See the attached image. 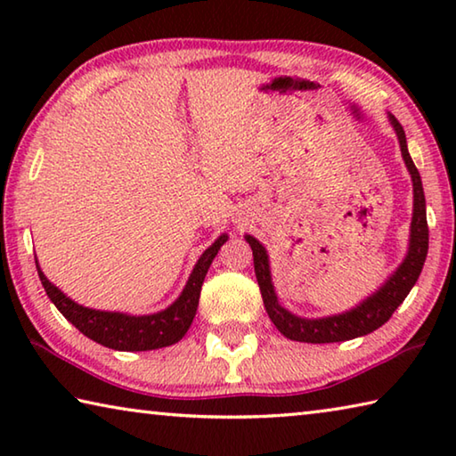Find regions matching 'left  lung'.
<instances>
[{"label":"left lung","mask_w":456,"mask_h":456,"mask_svg":"<svg viewBox=\"0 0 456 456\" xmlns=\"http://www.w3.org/2000/svg\"><path fill=\"white\" fill-rule=\"evenodd\" d=\"M388 120L395 128L403 160L411 173L412 179V221H411V239H408V251L403 264L392 272L380 288L370 293L366 299L346 310L342 314L323 315V318H302V315L291 314L280 304L277 293L272 281V269H269V256L265 247L261 245L253 235H245V241L249 243L253 251V267H256V277L264 297L265 312L273 326L281 331L285 338L293 342H307V344H331V342H346L360 336H366L370 331L384 326L392 318L396 307L404 302V297L414 288L416 280L422 272L424 259L428 253V225H427V200H424L422 181L419 168L414 167L411 152L406 146V134L400 122L388 112Z\"/></svg>","instance_id":"8db88e82"}]
</instances>
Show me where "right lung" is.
I'll return each instance as SVG.
<instances>
[{
    "label": "right lung",
    "mask_w": 456,
    "mask_h": 456,
    "mask_svg": "<svg viewBox=\"0 0 456 456\" xmlns=\"http://www.w3.org/2000/svg\"><path fill=\"white\" fill-rule=\"evenodd\" d=\"M227 239V233H223L215 239V243L211 247H207L195 267H192L181 296L176 297L171 305L157 314L146 315H130L122 312H102L92 310V307H84L68 297L64 291L58 289L56 285L44 275L37 259L36 267L44 289L52 299V304L56 305L60 314L64 315L72 326L78 328L84 336L106 346V348L120 352L159 350L176 344L184 334H187L199 307L200 285L205 281V275L209 272L215 256H217L221 245L225 243Z\"/></svg>",
    "instance_id": "obj_1"
}]
</instances>
